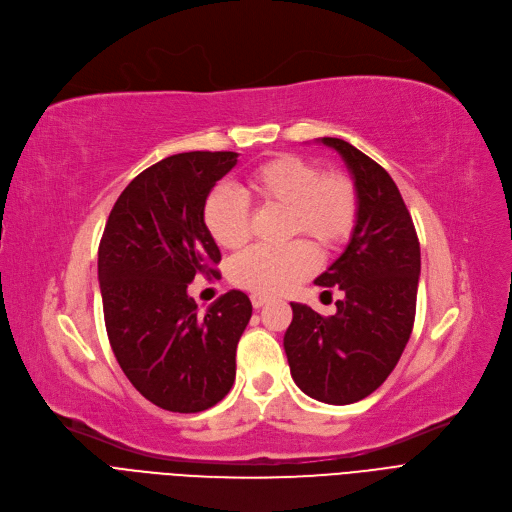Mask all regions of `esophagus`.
Instances as JSON below:
<instances>
[{
    "label": "esophagus",
    "instance_id": "1",
    "mask_svg": "<svg viewBox=\"0 0 512 512\" xmlns=\"http://www.w3.org/2000/svg\"><path fill=\"white\" fill-rule=\"evenodd\" d=\"M268 302H270V299H268V297H264V295H258V293H254V295H252V306H254L256 310L264 308Z\"/></svg>",
    "mask_w": 512,
    "mask_h": 512
}]
</instances>
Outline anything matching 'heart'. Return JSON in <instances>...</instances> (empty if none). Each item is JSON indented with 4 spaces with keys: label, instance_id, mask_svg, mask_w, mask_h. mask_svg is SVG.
Masks as SVG:
<instances>
[{
    "label": "heart",
    "instance_id": "obj_1",
    "mask_svg": "<svg viewBox=\"0 0 512 512\" xmlns=\"http://www.w3.org/2000/svg\"><path fill=\"white\" fill-rule=\"evenodd\" d=\"M262 206L287 208V233L308 235L330 252L343 246L357 221V194L351 179L326 171L310 159L279 155L258 165L246 184ZM202 221L215 244L227 250L242 248L250 239L248 202L229 188H215L204 200ZM316 270L314 248L297 239L283 248H250L233 258L231 281L258 295H279L308 279Z\"/></svg>",
    "mask_w": 512,
    "mask_h": 512
}]
</instances>
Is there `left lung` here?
Instances as JSON below:
<instances>
[{"label": "left lung", "instance_id": "left-lung-1", "mask_svg": "<svg viewBox=\"0 0 512 512\" xmlns=\"http://www.w3.org/2000/svg\"><path fill=\"white\" fill-rule=\"evenodd\" d=\"M343 157L357 194V221L345 252L314 281L339 287L335 316L291 304L283 347L295 384L316 401H362L395 370L411 337L422 258L397 184L341 138H320Z\"/></svg>", "mask_w": 512, "mask_h": 512}]
</instances>
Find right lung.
I'll return each mask as SVG.
<instances>
[{"instance_id": "obj_1", "label": "right lung", "mask_w": 512, "mask_h": 512, "mask_svg": "<svg viewBox=\"0 0 512 512\" xmlns=\"http://www.w3.org/2000/svg\"><path fill=\"white\" fill-rule=\"evenodd\" d=\"M235 163L231 150H194L144 169L119 194L99 244L103 314L117 364L144 399L167 411L213 407L235 380L250 297L231 289L198 316L188 295L194 277L215 275L221 262L202 206Z\"/></svg>"}]
</instances>
